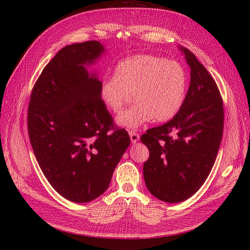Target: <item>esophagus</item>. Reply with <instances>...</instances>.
I'll return each instance as SVG.
<instances>
[{
  "mask_svg": "<svg viewBox=\"0 0 250 250\" xmlns=\"http://www.w3.org/2000/svg\"><path fill=\"white\" fill-rule=\"evenodd\" d=\"M129 137H130V140H131L132 144H135L140 140V134L138 132L132 131V130L129 131Z\"/></svg>",
  "mask_w": 250,
  "mask_h": 250,
  "instance_id": "34e87169",
  "label": "esophagus"
}]
</instances>
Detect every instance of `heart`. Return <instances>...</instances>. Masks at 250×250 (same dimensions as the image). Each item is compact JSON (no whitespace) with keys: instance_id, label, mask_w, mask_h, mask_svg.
I'll list each match as a JSON object with an SVG mask.
<instances>
[{"instance_id":"b5f03b06","label":"heart","mask_w":250,"mask_h":250,"mask_svg":"<svg viewBox=\"0 0 250 250\" xmlns=\"http://www.w3.org/2000/svg\"><path fill=\"white\" fill-rule=\"evenodd\" d=\"M188 78L178 62L155 55H135L120 62L115 76L102 80L99 95L109 110L118 112L134 97L130 107L119 113V126L137 129L154 118L165 122L176 115L186 99Z\"/></svg>"}]
</instances>
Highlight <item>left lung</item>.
<instances>
[{"label":"left lung","instance_id":"8db88e82","mask_svg":"<svg viewBox=\"0 0 250 250\" xmlns=\"http://www.w3.org/2000/svg\"><path fill=\"white\" fill-rule=\"evenodd\" d=\"M191 81L179 111L151 128L141 141L149 149L143 173L149 192L165 202H181L197 192L213 168L223 134V103L215 80L191 51L179 47Z\"/></svg>","mask_w":250,"mask_h":250}]
</instances>
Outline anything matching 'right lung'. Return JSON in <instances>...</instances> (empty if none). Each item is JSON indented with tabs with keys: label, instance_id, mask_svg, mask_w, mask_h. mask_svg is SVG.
<instances>
[{
	"label": "right lung",
	"instance_id": "right-lung-1",
	"mask_svg": "<svg viewBox=\"0 0 250 250\" xmlns=\"http://www.w3.org/2000/svg\"><path fill=\"white\" fill-rule=\"evenodd\" d=\"M104 52L97 41L62 48L44 66L30 97L28 131L36 160L53 188L76 203L107 190L130 144L125 129L113 128L97 73L86 69Z\"/></svg>",
	"mask_w": 250,
	"mask_h": 250
}]
</instances>
